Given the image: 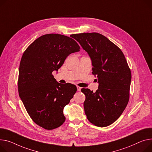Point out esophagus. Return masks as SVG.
I'll list each match as a JSON object with an SVG mask.
<instances>
[{"label":"esophagus","mask_w":152,"mask_h":152,"mask_svg":"<svg viewBox=\"0 0 152 152\" xmlns=\"http://www.w3.org/2000/svg\"><path fill=\"white\" fill-rule=\"evenodd\" d=\"M76 87H77V90L78 92H80V90H81V87H79V86H76Z\"/></svg>","instance_id":"1"}]
</instances>
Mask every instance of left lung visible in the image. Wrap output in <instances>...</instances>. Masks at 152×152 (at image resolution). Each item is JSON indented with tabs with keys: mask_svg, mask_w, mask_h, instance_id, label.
I'll return each mask as SVG.
<instances>
[{
	"mask_svg": "<svg viewBox=\"0 0 152 152\" xmlns=\"http://www.w3.org/2000/svg\"><path fill=\"white\" fill-rule=\"evenodd\" d=\"M73 38L88 54L92 74L98 79L95 92L81 89L86 95L85 114L95 126H107L122 115L129 102L130 68L121 49L104 35L83 33L73 34Z\"/></svg>",
	"mask_w": 152,
	"mask_h": 152,
	"instance_id": "obj_1",
	"label": "left lung"
}]
</instances>
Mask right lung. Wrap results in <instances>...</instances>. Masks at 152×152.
Here are the masks:
<instances>
[{"mask_svg":"<svg viewBox=\"0 0 152 152\" xmlns=\"http://www.w3.org/2000/svg\"><path fill=\"white\" fill-rule=\"evenodd\" d=\"M80 47L73 38L61 34L39 37L24 52L20 62L18 92L29 116L46 129H54L65 121L64 107L76 92V86L57 82L52 73L57 71Z\"/></svg>","mask_w":152,"mask_h":152,"instance_id":"1","label":"right lung"}]
</instances>
